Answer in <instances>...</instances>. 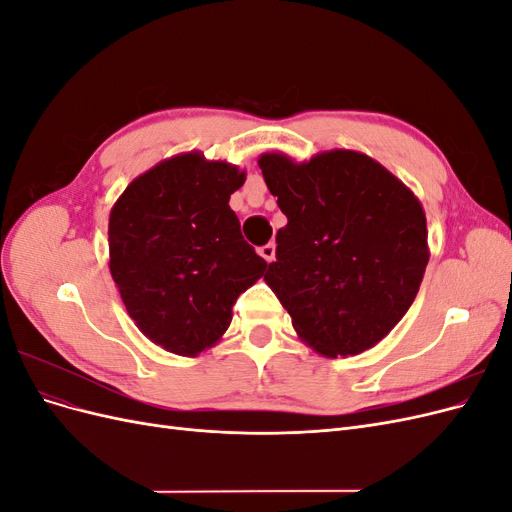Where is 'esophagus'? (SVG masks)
Segmentation results:
<instances>
[{
    "instance_id": "34e87169",
    "label": "esophagus",
    "mask_w": 512,
    "mask_h": 512,
    "mask_svg": "<svg viewBox=\"0 0 512 512\" xmlns=\"http://www.w3.org/2000/svg\"><path fill=\"white\" fill-rule=\"evenodd\" d=\"M258 254L265 258L267 262H273L275 260V243H267V245H262L260 250H258Z\"/></svg>"
}]
</instances>
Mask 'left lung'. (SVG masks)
<instances>
[{"instance_id":"8db88e82","label":"left lung","mask_w":512,"mask_h":512,"mask_svg":"<svg viewBox=\"0 0 512 512\" xmlns=\"http://www.w3.org/2000/svg\"><path fill=\"white\" fill-rule=\"evenodd\" d=\"M258 166L288 218L265 282L301 342L329 359L374 348L423 282L429 245L421 200L352 149L320 151L307 162L269 151Z\"/></svg>"}]
</instances>
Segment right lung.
Here are the masks:
<instances>
[{
  "instance_id": "right-lung-1",
  "label": "right lung",
  "mask_w": 512,
  "mask_h": 512,
  "mask_svg": "<svg viewBox=\"0 0 512 512\" xmlns=\"http://www.w3.org/2000/svg\"><path fill=\"white\" fill-rule=\"evenodd\" d=\"M243 183L235 164L179 153L138 175L108 215V269L121 301L166 352L213 348L239 294L265 275L228 205Z\"/></svg>"
}]
</instances>
